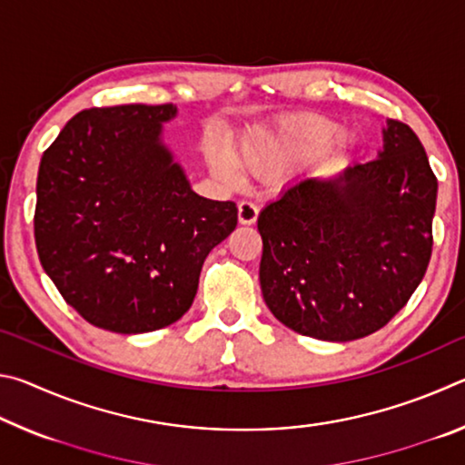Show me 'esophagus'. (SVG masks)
<instances>
[{
  "instance_id": "1",
  "label": "esophagus",
  "mask_w": 465,
  "mask_h": 465,
  "mask_svg": "<svg viewBox=\"0 0 465 465\" xmlns=\"http://www.w3.org/2000/svg\"><path fill=\"white\" fill-rule=\"evenodd\" d=\"M238 217H240V223L243 225H252L258 219V207L256 203L252 201H242L238 204Z\"/></svg>"
}]
</instances>
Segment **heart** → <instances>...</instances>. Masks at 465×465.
<instances>
[{
  "instance_id": "heart-1",
  "label": "heart",
  "mask_w": 465,
  "mask_h": 465,
  "mask_svg": "<svg viewBox=\"0 0 465 465\" xmlns=\"http://www.w3.org/2000/svg\"><path fill=\"white\" fill-rule=\"evenodd\" d=\"M308 129L299 127V129H289L287 133H282L279 137H256L250 139L243 143L242 147V162L243 166L250 168H271L274 163H279L285 160L287 155H291L295 149L308 139ZM215 166L222 174L230 180V183H242L243 172L240 162L235 160L232 153L227 152H217L213 155Z\"/></svg>"
}]
</instances>
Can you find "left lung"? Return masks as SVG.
<instances>
[{
  "mask_svg": "<svg viewBox=\"0 0 465 465\" xmlns=\"http://www.w3.org/2000/svg\"><path fill=\"white\" fill-rule=\"evenodd\" d=\"M437 178L416 133L388 121L375 160L302 178L258 215L261 287L281 324L349 342L377 332L420 285Z\"/></svg>",
  "mask_w": 465,
  "mask_h": 465,
  "instance_id": "8db88e82",
  "label": "left lung"
}]
</instances>
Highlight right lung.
<instances>
[{"instance_id": "1", "label": "right lung", "mask_w": 465, "mask_h": 465, "mask_svg": "<svg viewBox=\"0 0 465 465\" xmlns=\"http://www.w3.org/2000/svg\"><path fill=\"white\" fill-rule=\"evenodd\" d=\"M174 104L88 108L43 153L38 258L63 299L119 334L174 324L193 305L204 258L238 225L233 201L196 194L162 143Z\"/></svg>"}]
</instances>
